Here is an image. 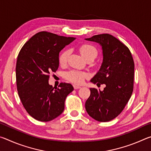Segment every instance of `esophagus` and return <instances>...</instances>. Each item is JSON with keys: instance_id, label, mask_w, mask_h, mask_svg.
I'll return each mask as SVG.
<instances>
[{"instance_id": "1", "label": "esophagus", "mask_w": 151, "mask_h": 151, "mask_svg": "<svg viewBox=\"0 0 151 151\" xmlns=\"http://www.w3.org/2000/svg\"><path fill=\"white\" fill-rule=\"evenodd\" d=\"M73 86H74V88H75V89H78V88H81L80 86H77V85H74Z\"/></svg>"}]
</instances>
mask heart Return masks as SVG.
I'll use <instances>...</instances> for the list:
<instances>
[{"mask_svg":"<svg viewBox=\"0 0 151 151\" xmlns=\"http://www.w3.org/2000/svg\"><path fill=\"white\" fill-rule=\"evenodd\" d=\"M79 52H80L82 57L85 59L89 57H93L95 58L97 54H98L96 48L93 47V46L88 44L81 45L79 47ZM68 57V51L67 50H64L61 53L59 57V63L61 65H65L66 61H67ZM86 76H87V74L86 73L76 70L68 71V72L66 73L65 75V77L66 79H67L68 81L72 82L73 83L77 84V85L83 83Z\"/></svg>","mask_w":151,"mask_h":151,"instance_id":"obj_1","label":"heart"}]
</instances>
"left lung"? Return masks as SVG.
<instances>
[{
    "label": "left lung",
    "mask_w": 151,
    "mask_h": 151,
    "mask_svg": "<svg viewBox=\"0 0 151 151\" xmlns=\"http://www.w3.org/2000/svg\"><path fill=\"white\" fill-rule=\"evenodd\" d=\"M85 40L99 43L103 53L100 69L91 82L106 85L102 91L90 88L91 95L85 103L86 111L97 121H110L122 111L132 95L133 58L129 48L109 34L94 35Z\"/></svg>",
    "instance_id": "left-lung-1"
}]
</instances>
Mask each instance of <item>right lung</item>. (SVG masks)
Here are the masks:
<instances>
[{"instance_id": "right-lung-1", "label": "right lung", "mask_w": 151, "mask_h": 151, "mask_svg": "<svg viewBox=\"0 0 151 151\" xmlns=\"http://www.w3.org/2000/svg\"><path fill=\"white\" fill-rule=\"evenodd\" d=\"M76 38L38 32L25 43L17 57L16 79L19 98L28 113L36 120L47 122L60 115L66 96L74 90L62 83L54 89L49 74L59 66V52Z\"/></svg>"}]
</instances>
